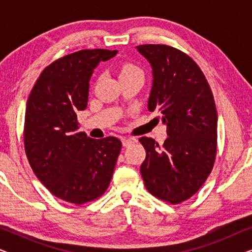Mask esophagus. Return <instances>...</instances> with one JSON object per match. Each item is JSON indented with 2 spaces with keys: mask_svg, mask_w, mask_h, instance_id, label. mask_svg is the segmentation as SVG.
Masks as SVG:
<instances>
[{
  "mask_svg": "<svg viewBox=\"0 0 252 252\" xmlns=\"http://www.w3.org/2000/svg\"><path fill=\"white\" fill-rule=\"evenodd\" d=\"M122 141H123V146L124 147H129V146H132V144L134 143V140L133 139H126V137H123Z\"/></svg>",
  "mask_w": 252,
  "mask_h": 252,
  "instance_id": "obj_1",
  "label": "esophagus"
}]
</instances>
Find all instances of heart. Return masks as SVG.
<instances>
[{"label":"heart","instance_id":"obj_1","mask_svg":"<svg viewBox=\"0 0 252 252\" xmlns=\"http://www.w3.org/2000/svg\"><path fill=\"white\" fill-rule=\"evenodd\" d=\"M119 78H129V77H141L143 78V71L136 64L130 63V62H124L118 66Z\"/></svg>","mask_w":252,"mask_h":252}]
</instances>
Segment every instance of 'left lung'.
I'll return each instance as SVG.
<instances>
[{"label": "left lung", "instance_id": "1", "mask_svg": "<svg viewBox=\"0 0 252 252\" xmlns=\"http://www.w3.org/2000/svg\"><path fill=\"white\" fill-rule=\"evenodd\" d=\"M136 48L153 67L148 109L160 113L168 135L163 147L151 137H140L147 153L141 175L151 195L179 204L199 190L215 165V98L205 75L187 54L166 44Z\"/></svg>", "mask_w": 252, "mask_h": 252}]
</instances>
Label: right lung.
<instances>
[{
	"instance_id": "right-lung-1",
	"label": "right lung",
	"mask_w": 252,
	"mask_h": 252,
	"mask_svg": "<svg viewBox=\"0 0 252 252\" xmlns=\"http://www.w3.org/2000/svg\"><path fill=\"white\" fill-rule=\"evenodd\" d=\"M117 50L86 49L44 68L27 99L24 146L37 179L56 197L80 205L97 199L111 181L122 142L79 132L77 112L88 102L89 80Z\"/></svg>"
}]
</instances>
